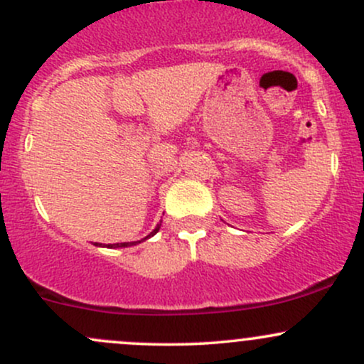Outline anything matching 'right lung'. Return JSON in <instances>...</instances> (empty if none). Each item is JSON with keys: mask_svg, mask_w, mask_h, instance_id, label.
Instances as JSON below:
<instances>
[{"mask_svg": "<svg viewBox=\"0 0 364 364\" xmlns=\"http://www.w3.org/2000/svg\"><path fill=\"white\" fill-rule=\"evenodd\" d=\"M159 229H161V223L157 224V228L154 229L152 232H150V235L147 236V237H144V240H149V237H152L154 235H156V232L159 231ZM136 243H140V241H132V243H116V245H107V248H127V246H133V245H136ZM99 246H102V245H99Z\"/></svg>", "mask_w": 364, "mask_h": 364, "instance_id": "right-lung-1", "label": "right lung"}]
</instances>
